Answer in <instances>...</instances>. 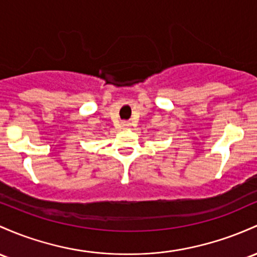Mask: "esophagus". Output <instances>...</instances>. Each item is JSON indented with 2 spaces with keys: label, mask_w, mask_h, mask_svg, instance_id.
<instances>
[{
  "label": "esophagus",
  "mask_w": 257,
  "mask_h": 257,
  "mask_svg": "<svg viewBox=\"0 0 257 257\" xmlns=\"http://www.w3.org/2000/svg\"><path fill=\"white\" fill-rule=\"evenodd\" d=\"M122 126H123L124 129H125V128H129V126H131V124H129V123H123V124H122Z\"/></svg>",
  "instance_id": "1"
}]
</instances>
